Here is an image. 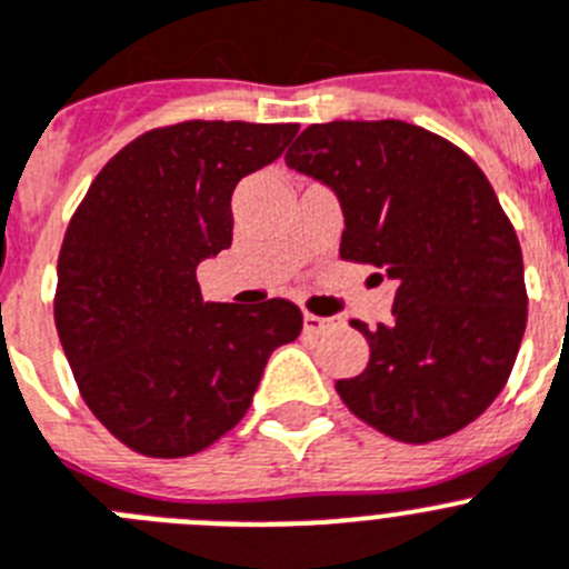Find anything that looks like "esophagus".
I'll return each mask as SVG.
<instances>
[{"label": "esophagus", "instance_id": "34e87169", "mask_svg": "<svg viewBox=\"0 0 569 569\" xmlns=\"http://www.w3.org/2000/svg\"><path fill=\"white\" fill-rule=\"evenodd\" d=\"M341 321L338 319H321V316H316V312H305V330L307 332H325V330H332V327H338Z\"/></svg>", "mask_w": 569, "mask_h": 569}]
</instances>
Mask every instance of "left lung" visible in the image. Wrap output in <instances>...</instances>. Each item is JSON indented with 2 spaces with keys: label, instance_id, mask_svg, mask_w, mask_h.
<instances>
[{
  "label": "left lung",
  "instance_id": "1",
  "mask_svg": "<svg viewBox=\"0 0 569 569\" xmlns=\"http://www.w3.org/2000/svg\"><path fill=\"white\" fill-rule=\"evenodd\" d=\"M341 200V259L398 281L347 409L400 442L466 429L508 383L528 325L522 248L460 146L406 121L312 123L284 154Z\"/></svg>",
  "mask_w": 569,
  "mask_h": 569
}]
</instances>
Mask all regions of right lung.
<instances>
[{
	"mask_svg": "<svg viewBox=\"0 0 569 569\" xmlns=\"http://www.w3.org/2000/svg\"><path fill=\"white\" fill-rule=\"evenodd\" d=\"M296 123L182 121L114 154L67 226L53 316L83 403L143 457H191L248 411L270 352L296 341L284 299L213 305L197 264L231 248V197Z\"/></svg>",
	"mask_w": 569,
	"mask_h": 569,
	"instance_id": "1",
	"label": "right lung"
}]
</instances>
